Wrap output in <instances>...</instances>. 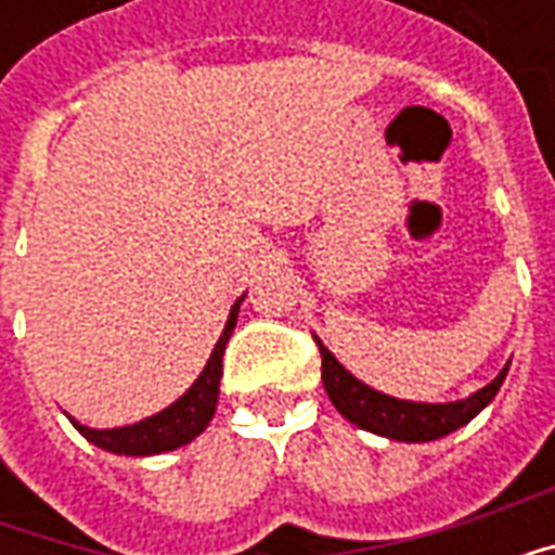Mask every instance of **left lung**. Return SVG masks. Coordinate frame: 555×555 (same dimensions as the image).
I'll list each match as a JSON object with an SVG mask.
<instances>
[{
  "mask_svg": "<svg viewBox=\"0 0 555 555\" xmlns=\"http://www.w3.org/2000/svg\"><path fill=\"white\" fill-rule=\"evenodd\" d=\"M318 348H321V380H324L326 396L336 404L338 413L353 425H360L362 430L404 442L440 440L446 434L466 425L478 410L488 408L493 401L502 380H505V372H508V365H505L485 389H478L476 396L464 398V401L416 404V401H398V398H389L384 392H374L372 386L360 384L353 374L345 372L321 341H318Z\"/></svg>",
  "mask_w": 555,
  "mask_h": 555,
  "instance_id": "8db88e82",
  "label": "left lung"
}]
</instances>
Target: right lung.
I'll return each instance as SVG.
<instances>
[{"mask_svg":"<svg viewBox=\"0 0 555 555\" xmlns=\"http://www.w3.org/2000/svg\"><path fill=\"white\" fill-rule=\"evenodd\" d=\"M237 309H241V300L231 306L229 324L222 330L217 348H214L210 360H207L205 372L198 374V380H195L171 408H166L163 413H157V416L142 418L137 425H127V428L94 430L70 418L74 428H77L89 442L106 449V452L137 454V457H142V454L171 452V449H178V446H186L190 440H195V437L207 428V422L214 418V410H217L219 377H222V353H225V345H229L231 330L237 324Z\"/></svg>","mask_w":555,"mask_h":555,"instance_id":"add662e5","label":"right lung"}]
</instances>
